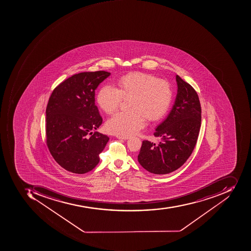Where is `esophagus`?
<instances>
[{"label":"esophagus","mask_w":251,"mask_h":251,"mask_svg":"<svg viewBox=\"0 0 251 251\" xmlns=\"http://www.w3.org/2000/svg\"><path fill=\"white\" fill-rule=\"evenodd\" d=\"M117 138L120 139V140H128L129 137H121V136H117Z\"/></svg>","instance_id":"obj_1"}]
</instances>
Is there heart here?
<instances>
[{"label": "heart", "mask_w": 251, "mask_h": 251, "mask_svg": "<svg viewBox=\"0 0 251 251\" xmlns=\"http://www.w3.org/2000/svg\"><path fill=\"white\" fill-rule=\"evenodd\" d=\"M171 85L151 75L133 73L120 78L118 88L104 85L98 94V104L104 112L112 114L123 99H130L129 112L117 113L106 124L109 133L129 137L146 125L145 118L157 121L167 112L173 100Z\"/></svg>", "instance_id": "heart-1"}]
</instances>
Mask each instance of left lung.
Instances as JSON below:
<instances>
[{"label":"left lung","instance_id":"8db88e82","mask_svg":"<svg viewBox=\"0 0 251 251\" xmlns=\"http://www.w3.org/2000/svg\"><path fill=\"white\" fill-rule=\"evenodd\" d=\"M177 95L167 118L156 127L154 136L162 139L158 145L144 140L138 162L153 174L178 170L191 156L197 143L201 108L197 92L178 75Z\"/></svg>","mask_w":251,"mask_h":251}]
</instances>
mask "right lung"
<instances>
[{
    "mask_svg": "<svg viewBox=\"0 0 251 251\" xmlns=\"http://www.w3.org/2000/svg\"><path fill=\"white\" fill-rule=\"evenodd\" d=\"M110 75L105 71L74 75L59 84L49 99L47 147L55 162L67 171L84 174L93 170L109 140L92 130L102 124L95 92Z\"/></svg>",
    "mask_w": 251,
    "mask_h": 251,
    "instance_id": "add662e5",
    "label": "right lung"
}]
</instances>
